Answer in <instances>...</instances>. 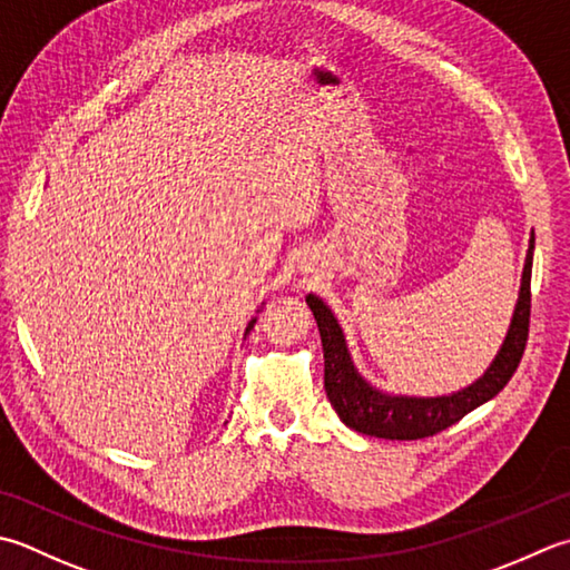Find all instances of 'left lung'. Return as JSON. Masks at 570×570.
Returning a JSON list of instances; mask_svg holds the SVG:
<instances>
[{
  "label": "left lung",
  "mask_w": 570,
  "mask_h": 570,
  "mask_svg": "<svg viewBox=\"0 0 570 570\" xmlns=\"http://www.w3.org/2000/svg\"><path fill=\"white\" fill-rule=\"evenodd\" d=\"M531 264H533V232L529 239L527 264H523L519 301L511 316V326L507 338L501 343L497 358L487 367L484 375L456 390L452 395L440 397H410V395H390L373 387L365 377L355 371L351 361L348 345L338 318L314 294L306 296L308 308L314 311L318 323L321 343H323V385L331 400L333 410L338 412L343 425L355 432L371 434L383 440H422L432 438L442 430L460 422L466 412L484 405L487 400L499 395L504 385L511 381L521 363L523 348L529 338V316H531Z\"/></svg>",
  "instance_id": "1"
}]
</instances>
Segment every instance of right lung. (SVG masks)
I'll return each mask as SVG.
<instances>
[{"instance_id":"add662e5","label":"right lung","mask_w":570,"mask_h":570,"mask_svg":"<svg viewBox=\"0 0 570 570\" xmlns=\"http://www.w3.org/2000/svg\"><path fill=\"white\" fill-rule=\"evenodd\" d=\"M254 321H256V318H252V321H249V326H247V333L252 331V326H254Z\"/></svg>"}]
</instances>
